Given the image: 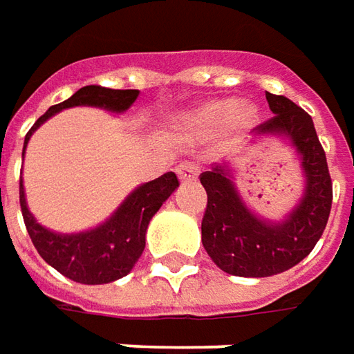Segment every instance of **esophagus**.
<instances>
[{
	"instance_id": "1",
	"label": "esophagus",
	"mask_w": 354,
	"mask_h": 354,
	"mask_svg": "<svg viewBox=\"0 0 354 354\" xmlns=\"http://www.w3.org/2000/svg\"><path fill=\"white\" fill-rule=\"evenodd\" d=\"M196 175H198V169H196V165H193V163H181V165L177 167V177H179L183 183L194 181Z\"/></svg>"
}]
</instances>
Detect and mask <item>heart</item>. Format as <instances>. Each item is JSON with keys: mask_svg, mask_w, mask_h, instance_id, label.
Masks as SVG:
<instances>
[{"mask_svg": "<svg viewBox=\"0 0 354 354\" xmlns=\"http://www.w3.org/2000/svg\"><path fill=\"white\" fill-rule=\"evenodd\" d=\"M257 120L255 106H241L238 99H216L185 116V128L194 136H210L230 124L251 127Z\"/></svg>", "mask_w": 354, "mask_h": 354, "instance_id": "heart-1", "label": "heart"}]
</instances>
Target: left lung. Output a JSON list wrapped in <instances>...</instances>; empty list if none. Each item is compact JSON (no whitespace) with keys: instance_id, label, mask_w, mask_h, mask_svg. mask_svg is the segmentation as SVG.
Segmentation results:
<instances>
[{"instance_id":"left-lung-1","label":"left lung","mask_w":354,"mask_h":354,"mask_svg":"<svg viewBox=\"0 0 354 354\" xmlns=\"http://www.w3.org/2000/svg\"><path fill=\"white\" fill-rule=\"evenodd\" d=\"M267 103L274 116L255 128V134L292 142L306 187L290 214L269 222L241 201L227 165H214L201 175L208 194L203 245L222 271L236 277L259 279L292 269L315 248L331 212L333 187L312 116L282 95L267 93Z\"/></svg>"}]
</instances>
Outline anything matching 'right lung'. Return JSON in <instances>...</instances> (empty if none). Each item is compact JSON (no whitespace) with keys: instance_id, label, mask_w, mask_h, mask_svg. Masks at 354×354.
Wrapping results in <instances>:
<instances>
[{"instance_id":"right-lung-1","label":"right lung","mask_w":354,"mask_h":354,"mask_svg":"<svg viewBox=\"0 0 354 354\" xmlns=\"http://www.w3.org/2000/svg\"><path fill=\"white\" fill-rule=\"evenodd\" d=\"M138 89H109L101 85H85L80 91L50 106L32 124L25 136L23 156L32 132L46 122L50 116L70 106H97L109 113H124L138 99ZM179 187V179L173 171L161 175L153 181L140 185L116 208V212L101 226L80 234H56L40 226L30 214L25 198L23 179L19 181V203L23 220L32 245L39 255L62 272L64 277L82 284H106L118 281L132 271L146 248V232L149 220Z\"/></svg>"}]
</instances>
